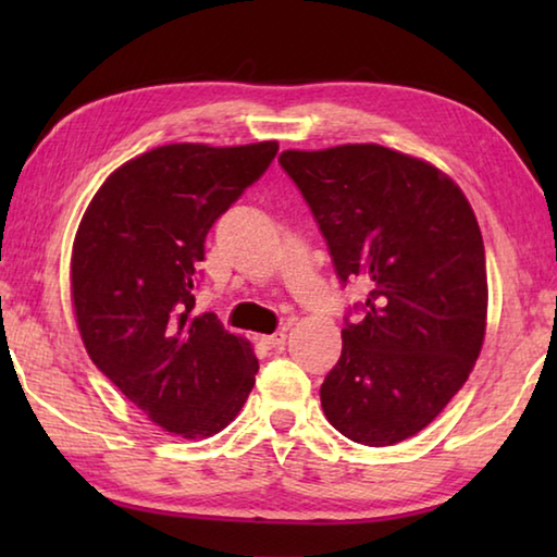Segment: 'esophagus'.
Returning <instances> with one entry per match:
<instances>
[{"label": "esophagus", "mask_w": 557, "mask_h": 557, "mask_svg": "<svg viewBox=\"0 0 557 557\" xmlns=\"http://www.w3.org/2000/svg\"><path fill=\"white\" fill-rule=\"evenodd\" d=\"M282 344H285V332H275V334L260 336V346L262 348H277Z\"/></svg>", "instance_id": "esophagus-1"}]
</instances>
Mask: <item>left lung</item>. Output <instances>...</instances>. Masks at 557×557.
Segmentation results:
<instances>
[{
  "instance_id": "obj_1",
  "label": "left lung",
  "mask_w": 557,
  "mask_h": 557,
  "mask_svg": "<svg viewBox=\"0 0 557 557\" xmlns=\"http://www.w3.org/2000/svg\"><path fill=\"white\" fill-rule=\"evenodd\" d=\"M342 285L369 299L342 329V358L322 383L344 437L388 447L418 435L467 383L486 332V258L461 188L422 159L381 145L287 149Z\"/></svg>"
}]
</instances>
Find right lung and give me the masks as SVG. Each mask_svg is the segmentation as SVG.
I'll return each instance as SVG.
<instances>
[{
  "label": "right lung",
  "instance_id": "1",
  "mask_svg": "<svg viewBox=\"0 0 557 557\" xmlns=\"http://www.w3.org/2000/svg\"><path fill=\"white\" fill-rule=\"evenodd\" d=\"M277 143L164 145L92 196L71 258V297L92 363L159 428L211 437L256 385L250 342L196 314L206 235L268 172Z\"/></svg>",
  "mask_w": 557,
  "mask_h": 557
}]
</instances>
